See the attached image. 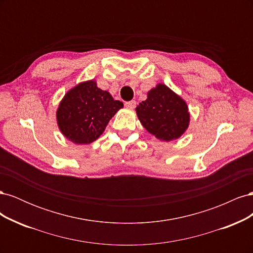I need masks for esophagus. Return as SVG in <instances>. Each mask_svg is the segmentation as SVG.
Listing matches in <instances>:
<instances>
[{
	"label": "esophagus",
	"instance_id": "esophagus-1",
	"mask_svg": "<svg viewBox=\"0 0 253 253\" xmlns=\"http://www.w3.org/2000/svg\"><path fill=\"white\" fill-rule=\"evenodd\" d=\"M126 106L127 109H135V106H136V101H135V100H132V101L126 102Z\"/></svg>",
	"mask_w": 253,
	"mask_h": 253
}]
</instances>
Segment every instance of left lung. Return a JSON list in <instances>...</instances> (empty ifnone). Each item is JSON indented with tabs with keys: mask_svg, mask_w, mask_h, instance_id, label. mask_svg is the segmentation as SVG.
Listing matches in <instances>:
<instances>
[{
	"mask_svg": "<svg viewBox=\"0 0 253 253\" xmlns=\"http://www.w3.org/2000/svg\"><path fill=\"white\" fill-rule=\"evenodd\" d=\"M141 125L160 140L177 139L186 131L190 114L187 103L165 84L148 93V99L136 108Z\"/></svg>",
	"mask_w": 253,
	"mask_h": 253,
	"instance_id": "obj_1",
	"label": "left lung"
}]
</instances>
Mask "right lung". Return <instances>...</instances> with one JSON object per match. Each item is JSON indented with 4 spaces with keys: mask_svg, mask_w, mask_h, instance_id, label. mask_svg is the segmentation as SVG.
<instances>
[{
    "mask_svg": "<svg viewBox=\"0 0 253 253\" xmlns=\"http://www.w3.org/2000/svg\"><path fill=\"white\" fill-rule=\"evenodd\" d=\"M124 103L90 80L78 84L64 96L57 111L60 131L74 143L86 144L98 139Z\"/></svg>",
    "mask_w": 253,
    "mask_h": 253,
    "instance_id": "add662e5",
    "label": "right lung"
}]
</instances>
